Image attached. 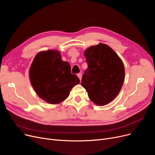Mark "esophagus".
I'll return each mask as SVG.
<instances>
[{
  "label": "esophagus",
  "instance_id": "34e87169",
  "mask_svg": "<svg viewBox=\"0 0 155 155\" xmlns=\"http://www.w3.org/2000/svg\"><path fill=\"white\" fill-rule=\"evenodd\" d=\"M78 77L79 78V79H80V80H81V78H82V74H81V73H79V74H78Z\"/></svg>",
  "mask_w": 155,
  "mask_h": 155
}]
</instances>
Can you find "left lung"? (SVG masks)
I'll return each instance as SVG.
<instances>
[{
  "label": "left lung",
  "instance_id": "obj_1",
  "mask_svg": "<svg viewBox=\"0 0 155 155\" xmlns=\"http://www.w3.org/2000/svg\"><path fill=\"white\" fill-rule=\"evenodd\" d=\"M85 56L88 68L83 75L81 85L96 105L109 104L118 96L124 81L122 61L110 46L104 43L87 48Z\"/></svg>",
  "mask_w": 155,
  "mask_h": 155
}]
</instances>
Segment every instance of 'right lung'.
I'll list each match as a JSON object with an SVG mask.
<instances>
[{
    "instance_id": "right-lung-1",
    "label": "right lung",
    "mask_w": 155,
    "mask_h": 155,
    "mask_svg": "<svg viewBox=\"0 0 155 155\" xmlns=\"http://www.w3.org/2000/svg\"><path fill=\"white\" fill-rule=\"evenodd\" d=\"M32 87L41 99L50 104H58L66 100L70 91L79 83L71 67L61 59L59 51H40L33 61L29 71Z\"/></svg>"
}]
</instances>
